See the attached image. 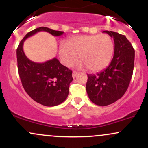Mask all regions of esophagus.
I'll return each instance as SVG.
<instances>
[{
    "mask_svg": "<svg viewBox=\"0 0 148 148\" xmlns=\"http://www.w3.org/2000/svg\"><path fill=\"white\" fill-rule=\"evenodd\" d=\"M78 74V72H75V71H73V73H72V77L73 78H75L76 75Z\"/></svg>",
    "mask_w": 148,
    "mask_h": 148,
    "instance_id": "esophagus-1",
    "label": "esophagus"
}]
</instances>
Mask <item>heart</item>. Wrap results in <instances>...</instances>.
<instances>
[{
    "label": "heart",
    "instance_id": "heart-1",
    "mask_svg": "<svg viewBox=\"0 0 148 148\" xmlns=\"http://www.w3.org/2000/svg\"><path fill=\"white\" fill-rule=\"evenodd\" d=\"M114 44L106 34L80 35L61 42L59 57L64 65L70 67L79 58L82 60L80 66L87 67L92 72L105 69L111 60Z\"/></svg>",
    "mask_w": 148,
    "mask_h": 148
}]
</instances>
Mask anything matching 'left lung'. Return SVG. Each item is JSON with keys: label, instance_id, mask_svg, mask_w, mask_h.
Returning <instances> with one entry per match:
<instances>
[{"label": "left lung", "instance_id": "obj_1", "mask_svg": "<svg viewBox=\"0 0 148 148\" xmlns=\"http://www.w3.org/2000/svg\"><path fill=\"white\" fill-rule=\"evenodd\" d=\"M114 39L111 63L97 75L88 74L86 91L92 102L101 106L115 102L126 92L133 74L135 51L123 35L105 30Z\"/></svg>", "mask_w": 148, "mask_h": 148}]
</instances>
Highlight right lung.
Here are the masks:
<instances>
[{
  "label": "right lung",
  "mask_w": 148,
  "mask_h": 148,
  "mask_svg": "<svg viewBox=\"0 0 148 148\" xmlns=\"http://www.w3.org/2000/svg\"><path fill=\"white\" fill-rule=\"evenodd\" d=\"M40 31L48 32L53 36H60L64 33L40 27L27 33L16 49L18 75L25 91L34 101L46 106H57L68 96L72 71L62 65L56 58L37 63L26 57L23 50V42Z\"/></svg>",
  "instance_id": "add662e5"
}]
</instances>
